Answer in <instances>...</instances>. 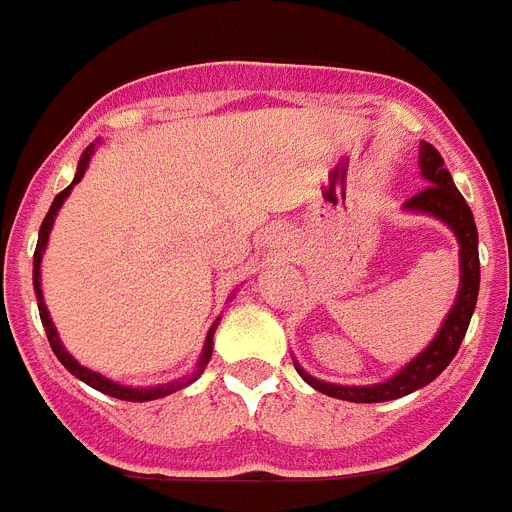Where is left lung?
<instances>
[{"label": "left lung", "instance_id": "obj_1", "mask_svg": "<svg viewBox=\"0 0 512 512\" xmlns=\"http://www.w3.org/2000/svg\"><path fill=\"white\" fill-rule=\"evenodd\" d=\"M420 169H423V179L428 184L405 202V210L436 215L438 220H443V223L449 225L456 233L461 256V287L459 297H456V305L451 307V312L446 315V320H443L441 330H438V336L433 338L431 346L425 348L418 359L410 361L400 374H395V377L387 379V382L382 384H372V387L328 384L320 382V379H312L310 374L302 372L300 366L295 364L300 377L305 379L310 387L323 392V395L338 397V400L348 402H387L410 395V392L420 390L425 384H431L433 379L451 364V359H454L456 351H459L461 341L467 336L469 320H472V312L479 295L477 225H474V215L472 210H469L467 200L461 197L456 184L451 182V174L449 169H446V164H443V156L431 146V143H425V140H420Z\"/></svg>", "mask_w": 512, "mask_h": 512}]
</instances>
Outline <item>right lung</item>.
<instances>
[{
  "label": "right lung",
  "instance_id": "add662e5",
  "mask_svg": "<svg viewBox=\"0 0 512 512\" xmlns=\"http://www.w3.org/2000/svg\"><path fill=\"white\" fill-rule=\"evenodd\" d=\"M89 158H92V146L84 151V156H81L79 161V169H76V176L74 182H71V187H74L76 182H79L81 176H84V171H87L89 166ZM71 187H66L63 192L56 194V200H53L51 210H48V215H45L43 225H40V233H38V246H35V256H33V284H35V295H38V310H40V320H43V328H45V336H48V341H51V348L53 354L58 356V361H61L66 369H69L74 377H79L81 382H87L89 387H94V390L104 392V395L110 397H117V400H128V402H148V400H158V397H166L171 395V392L182 390V387H187L189 382H194V379L200 377L202 372H205L207 361H210L212 356V336H215V328L217 323L212 325L210 333H207V341H205V351H202V359L200 364H197V374H192V377L187 379H179V382H171V384H161V387H151V390H133V387H122V384L112 382V379H104L102 374L92 372V369H87V366H81L79 361H74L69 356V351L61 346V341H58V333L56 328H53V320L51 315H48V310H45V302H43V292H40V259H43V251H45V243H48V233H51V225H53V217H56L58 207L63 205V200H66V194L71 192Z\"/></svg>",
  "mask_w": 512,
  "mask_h": 512
}]
</instances>
